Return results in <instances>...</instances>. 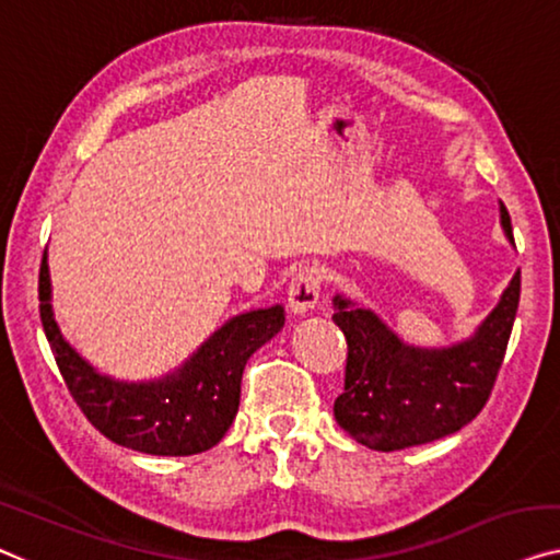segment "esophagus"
<instances>
[{"instance_id":"34e87169","label":"esophagus","mask_w":560,"mask_h":560,"mask_svg":"<svg viewBox=\"0 0 560 560\" xmlns=\"http://www.w3.org/2000/svg\"><path fill=\"white\" fill-rule=\"evenodd\" d=\"M322 294V277L314 266H304L294 273L289 283V312L294 316H304L312 312Z\"/></svg>"}]
</instances>
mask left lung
<instances>
[{
	"mask_svg": "<svg viewBox=\"0 0 560 560\" xmlns=\"http://www.w3.org/2000/svg\"><path fill=\"white\" fill-rule=\"evenodd\" d=\"M500 226L515 246L503 200ZM331 302V319L349 347L334 420L360 445L392 453L453 435L486 407L518 312L521 271L478 329L447 347L407 345L372 308L345 294Z\"/></svg>",
	"mask_w": 560,
	"mask_h": 560,
	"instance_id": "left-lung-1",
	"label": "left lung"
}]
</instances>
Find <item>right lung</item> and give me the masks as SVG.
I'll use <instances>...</instances> for the list:
<instances>
[{"label":"right lung","mask_w":560,"mask_h":560,"mask_svg":"<svg viewBox=\"0 0 560 560\" xmlns=\"http://www.w3.org/2000/svg\"><path fill=\"white\" fill-rule=\"evenodd\" d=\"M39 319L72 399L107 440L145 455L180 457L206 453L226 435L248 357L277 337L287 314L281 304L236 314L163 377L115 380L90 364L57 327L45 248Z\"/></svg>","instance_id":"obj_1"}]
</instances>
